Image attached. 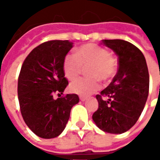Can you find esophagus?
<instances>
[{
  "label": "esophagus",
  "mask_w": 160,
  "mask_h": 160,
  "mask_svg": "<svg viewBox=\"0 0 160 160\" xmlns=\"http://www.w3.org/2000/svg\"><path fill=\"white\" fill-rule=\"evenodd\" d=\"M80 99L81 101H85L87 99V97H85V96H80Z\"/></svg>",
  "instance_id": "1"
}]
</instances>
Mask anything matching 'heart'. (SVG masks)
Wrapping results in <instances>:
<instances>
[{"label": "heart", "mask_w": 160, "mask_h": 160, "mask_svg": "<svg viewBox=\"0 0 160 160\" xmlns=\"http://www.w3.org/2000/svg\"><path fill=\"white\" fill-rule=\"evenodd\" d=\"M89 78H80L70 84L73 93L89 95L100 88L101 80L111 81L117 74L118 60L102 46L89 42L80 46L75 56L68 54L63 60V72L68 80H73L80 75L83 68H87Z\"/></svg>", "instance_id": "b5f03b06"}]
</instances>
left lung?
<instances>
[{
    "instance_id": "8db88e82",
    "label": "left lung",
    "mask_w": 160,
    "mask_h": 160,
    "mask_svg": "<svg viewBox=\"0 0 160 160\" xmlns=\"http://www.w3.org/2000/svg\"><path fill=\"white\" fill-rule=\"evenodd\" d=\"M102 42L118 56V71L111 84L97 94L98 108L92 119L101 130L122 134L137 122L149 92V73L144 55L133 43L122 39Z\"/></svg>"
}]
</instances>
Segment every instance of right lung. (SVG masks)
<instances>
[{"label":"right lung","mask_w":160,"mask_h":160,"mask_svg":"<svg viewBox=\"0 0 160 160\" xmlns=\"http://www.w3.org/2000/svg\"><path fill=\"white\" fill-rule=\"evenodd\" d=\"M73 47L68 40H50L37 46L24 61L18 79V98L22 118L33 133L43 139L58 136L70 111L79 102L77 94L61 96L68 81L63 60Z\"/></svg>","instance_id":"obj_1"}]
</instances>
